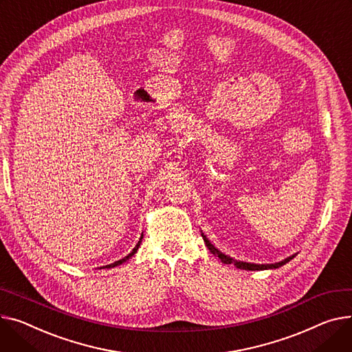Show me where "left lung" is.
<instances>
[{
  "label": "left lung",
  "mask_w": 352,
  "mask_h": 352,
  "mask_svg": "<svg viewBox=\"0 0 352 352\" xmlns=\"http://www.w3.org/2000/svg\"><path fill=\"white\" fill-rule=\"evenodd\" d=\"M202 238H204V242H205V245L208 246L209 252L212 253V254H215V256H218L222 263H225V265H235L238 269H243V270H267V269H278V267H282L283 265L289 263V262L293 259V257H296V254H297V253H294V254H292V256L286 257L285 261H280V262H276V263H266V265L248 263V262L235 261V259H233V257H230V256H228V254L222 253L221 250H218L212 243H210V242L208 241V238L204 235V233H202Z\"/></svg>",
  "instance_id": "left-lung-1"
}]
</instances>
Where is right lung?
Returning <instances> with one entry per match:
<instances>
[{
	"instance_id": "1",
	"label": "right lung",
	"mask_w": 352,
	"mask_h": 352,
	"mask_svg": "<svg viewBox=\"0 0 352 352\" xmlns=\"http://www.w3.org/2000/svg\"><path fill=\"white\" fill-rule=\"evenodd\" d=\"M142 239H143V233H142V238H140V241L137 242V245L134 246V249L126 256V257H123V259H120V261H117V262H114V263H110V265H107V266H103L104 269H111V267H116V266H119V265H122V263H124V262H127L131 256H134L135 253H137V250H138V248H140V245H142ZM102 269V267H100Z\"/></svg>"
}]
</instances>
